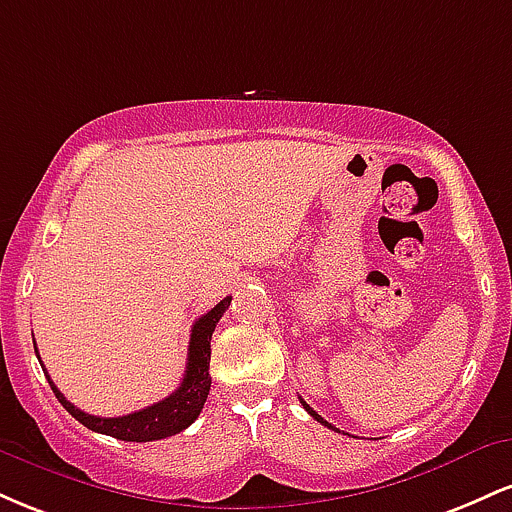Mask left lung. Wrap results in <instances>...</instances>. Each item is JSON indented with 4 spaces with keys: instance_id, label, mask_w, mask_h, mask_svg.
Segmentation results:
<instances>
[{
    "instance_id": "1",
    "label": "left lung",
    "mask_w": 512,
    "mask_h": 512,
    "mask_svg": "<svg viewBox=\"0 0 512 512\" xmlns=\"http://www.w3.org/2000/svg\"><path fill=\"white\" fill-rule=\"evenodd\" d=\"M301 404H303V409H305V411H308V414H310V416H313V419H315V421H320V424H322V426H327V428H332V431H337V428H334V426L330 424V421H325V419H322V416H320V414H317V411H315L313 407H310V404H305V402H303V399H301Z\"/></svg>"
}]
</instances>
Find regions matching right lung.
I'll list each match as a JSON object with an SVG mask.
<instances>
[{
  "instance_id": "add662e5",
  "label": "right lung",
  "mask_w": 512,
  "mask_h": 512,
  "mask_svg": "<svg viewBox=\"0 0 512 512\" xmlns=\"http://www.w3.org/2000/svg\"><path fill=\"white\" fill-rule=\"evenodd\" d=\"M228 305H231V296H226L221 303H216L209 313H204L195 325H192L190 349H187V366L185 375H182V383L173 395L151 404V407L132 411V414L127 416L105 419V416H93L76 409L74 404L57 390L48 375L52 392H55V397L60 399L62 407L67 409L79 424H84L86 428H91V431L96 433H105V436H113L117 440H129V443H149V440L175 436V433L185 431V428L197 419L199 411L204 409V402H207V395L211 390V334H214L216 322L221 320L223 313H226ZM35 354H38V351H35Z\"/></svg>"
}]
</instances>
